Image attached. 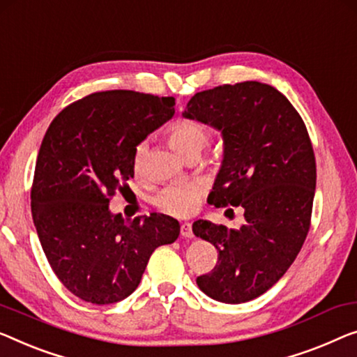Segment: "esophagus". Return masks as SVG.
Here are the masks:
<instances>
[{
  "label": "esophagus",
  "instance_id": "obj_1",
  "mask_svg": "<svg viewBox=\"0 0 357 357\" xmlns=\"http://www.w3.org/2000/svg\"><path fill=\"white\" fill-rule=\"evenodd\" d=\"M181 236L185 237V238L194 237L192 225H190V222H183V225H181Z\"/></svg>",
  "mask_w": 357,
  "mask_h": 357
}]
</instances>
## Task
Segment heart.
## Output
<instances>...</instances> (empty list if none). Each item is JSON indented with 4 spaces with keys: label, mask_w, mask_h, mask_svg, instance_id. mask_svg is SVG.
Listing matches in <instances>:
<instances>
[{
    "label": "heart",
    "mask_w": 357,
    "mask_h": 357,
    "mask_svg": "<svg viewBox=\"0 0 357 357\" xmlns=\"http://www.w3.org/2000/svg\"><path fill=\"white\" fill-rule=\"evenodd\" d=\"M208 141V132L205 126L195 120H179L173 123L168 131V142L181 157H185L189 152L200 151ZM146 155V144H139L135 149V169L139 172L142 160ZM202 197V188L199 184H178L165 189L158 195L157 205L169 215L185 216L190 215L199 205Z\"/></svg>",
    "instance_id": "1"
}]
</instances>
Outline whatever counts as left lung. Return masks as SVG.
Wrapping results in <instances>:
<instances>
[{
  "mask_svg": "<svg viewBox=\"0 0 357 357\" xmlns=\"http://www.w3.org/2000/svg\"><path fill=\"white\" fill-rule=\"evenodd\" d=\"M183 115L222 136L225 153L208 202L245 210L241 229L204 220L192 225L195 236L220 253L197 285L221 303L255 300L287 273L310 231L316 158L305 121L284 94L259 82L197 93Z\"/></svg>",
  "mask_w": 357,
  "mask_h": 357,
  "instance_id": "8db88e82",
  "label": "left lung"
}]
</instances>
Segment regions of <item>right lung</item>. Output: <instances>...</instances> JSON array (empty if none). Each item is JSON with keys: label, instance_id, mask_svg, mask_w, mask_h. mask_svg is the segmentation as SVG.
<instances>
[{"label": "right lung", "instance_id": "right-lung-1", "mask_svg": "<svg viewBox=\"0 0 357 357\" xmlns=\"http://www.w3.org/2000/svg\"><path fill=\"white\" fill-rule=\"evenodd\" d=\"M173 115L174 98L100 91L67 105L43 137L31 215L52 271L83 301L125 300L153 250L179 236V222L167 215L125 221L109 208L135 176V149Z\"/></svg>", "mask_w": 357, "mask_h": 357}]
</instances>
